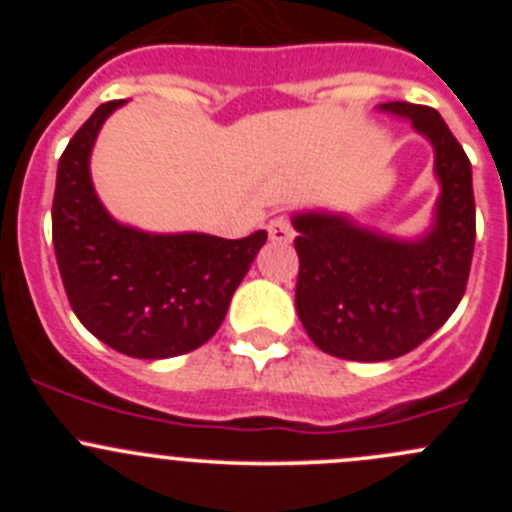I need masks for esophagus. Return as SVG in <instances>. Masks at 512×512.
I'll return each instance as SVG.
<instances>
[{
  "label": "esophagus",
  "instance_id": "esophagus-1",
  "mask_svg": "<svg viewBox=\"0 0 512 512\" xmlns=\"http://www.w3.org/2000/svg\"><path fill=\"white\" fill-rule=\"evenodd\" d=\"M267 232H270L272 242H289L294 237L292 223H289V218H285V215L270 220V225H267Z\"/></svg>",
  "mask_w": 512,
  "mask_h": 512
}]
</instances>
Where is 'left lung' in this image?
Instances as JSON below:
<instances>
[{
  "instance_id": "1",
  "label": "left lung",
  "mask_w": 512,
  "mask_h": 512,
  "mask_svg": "<svg viewBox=\"0 0 512 512\" xmlns=\"http://www.w3.org/2000/svg\"><path fill=\"white\" fill-rule=\"evenodd\" d=\"M379 108L409 118L431 141L441 183L431 230L399 240L347 215L292 218L299 232L294 304L302 327L322 352L349 361L396 359L441 329L466 292L476 245L471 160L441 113L409 101Z\"/></svg>"
}]
</instances>
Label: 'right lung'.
<instances>
[{"mask_svg": "<svg viewBox=\"0 0 512 512\" xmlns=\"http://www.w3.org/2000/svg\"><path fill=\"white\" fill-rule=\"evenodd\" d=\"M123 103H101L61 153L51 235L79 322L116 352L168 359L218 332L267 232L225 240L205 232L151 235L116 223L98 200L89 158L103 121Z\"/></svg>", "mask_w": 512, "mask_h": 512, "instance_id": "add662e5", "label": "right lung"}]
</instances>
